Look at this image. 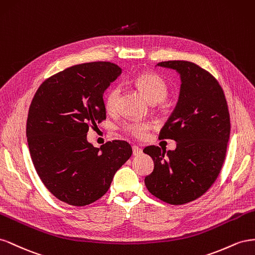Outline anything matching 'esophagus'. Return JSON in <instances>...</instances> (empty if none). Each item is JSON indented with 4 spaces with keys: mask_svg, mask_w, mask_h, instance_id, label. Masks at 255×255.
<instances>
[{
    "mask_svg": "<svg viewBox=\"0 0 255 255\" xmlns=\"http://www.w3.org/2000/svg\"><path fill=\"white\" fill-rule=\"evenodd\" d=\"M132 154H133V156H140L142 154V149L140 147L135 146V145H133V146H132Z\"/></svg>",
    "mask_w": 255,
    "mask_h": 255,
    "instance_id": "obj_1",
    "label": "esophagus"
}]
</instances>
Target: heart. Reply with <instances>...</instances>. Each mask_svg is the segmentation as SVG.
<instances>
[{
    "instance_id": "heart-1",
    "label": "heart",
    "mask_w": 255,
    "mask_h": 255,
    "mask_svg": "<svg viewBox=\"0 0 255 255\" xmlns=\"http://www.w3.org/2000/svg\"><path fill=\"white\" fill-rule=\"evenodd\" d=\"M132 81L152 104L162 101L168 94V87H166L165 82L159 76L151 74V72H144V74L137 75L133 78ZM120 96V86H113L106 93L104 104L107 111L114 112L118 109ZM152 125L149 122H126L122 126L123 130L127 134L139 140L144 139L147 135Z\"/></svg>"
}]
</instances>
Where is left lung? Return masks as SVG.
I'll return each mask as SVG.
<instances>
[{
    "mask_svg": "<svg viewBox=\"0 0 255 255\" xmlns=\"http://www.w3.org/2000/svg\"><path fill=\"white\" fill-rule=\"evenodd\" d=\"M157 66L175 69L181 79L178 103L159 133L176 141V149L150 145L143 151L154 160L145 186L156 198L183 205L204 194L222 169L231 133L229 108L222 87L191 62L168 61Z\"/></svg>",
    "mask_w": 255,
    "mask_h": 255,
    "instance_id": "left-lung-1",
    "label": "left lung"
}]
</instances>
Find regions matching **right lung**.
Returning a JSON list of instances; mask_svg holds the SVG:
<instances>
[{
	"label": "right lung",
	"instance_id": "1",
	"mask_svg": "<svg viewBox=\"0 0 255 255\" xmlns=\"http://www.w3.org/2000/svg\"><path fill=\"white\" fill-rule=\"evenodd\" d=\"M122 69L110 62L75 65L43 81L28 109L26 136L35 170L56 199L72 206L97 201L132 154L126 141L101 147L89 129L106 120L104 92Z\"/></svg>",
	"mask_w": 255,
	"mask_h": 255
}]
</instances>
